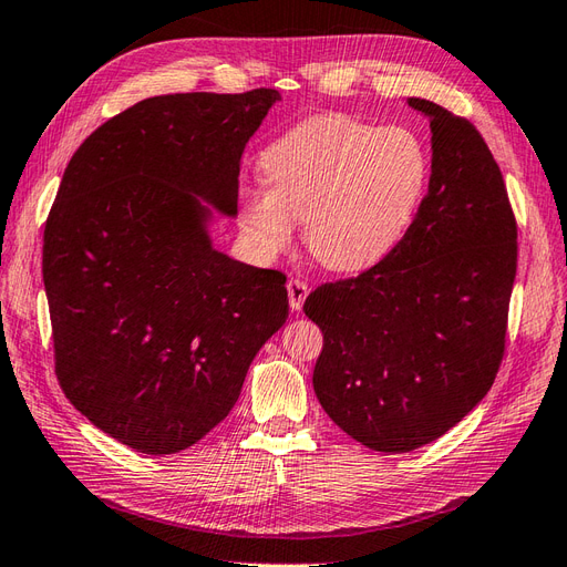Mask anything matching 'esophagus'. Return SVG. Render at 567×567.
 I'll use <instances>...</instances> for the list:
<instances>
[{
	"label": "esophagus",
	"instance_id": "34e87169",
	"mask_svg": "<svg viewBox=\"0 0 567 567\" xmlns=\"http://www.w3.org/2000/svg\"><path fill=\"white\" fill-rule=\"evenodd\" d=\"M286 288H288V302H290V310H293V312H300V310H302V302H305V298H308V293H310L308 284L300 281V279H290V281L286 284Z\"/></svg>",
	"mask_w": 567,
	"mask_h": 567
}]
</instances>
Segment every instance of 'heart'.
Returning <instances> with one entry per match:
<instances>
[{"label":"heart","instance_id":"obj_1","mask_svg":"<svg viewBox=\"0 0 567 567\" xmlns=\"http://www.w3.org/2000/svg\"><path fill=\"white\" fill-rule=\"evenodd\" d=\"M267 188L240 197L238 226L259 257L305 243L333 271L379 265L415 221L432 176L430 147L408 126H374L319 114L262 155Z\"/></svg>","mask_w":567,"mask_h":567}]
</instances>
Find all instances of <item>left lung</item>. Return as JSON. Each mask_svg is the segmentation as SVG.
Here are the masks:
<instances>
[{
	"label": "left lung",
	"instance_id": "obj_1",
	"mask_svg": "<svg viewBox=\"0 0 567 567\" xmlns=\"http://www.w3.org/2000/svg\"><path fill=\"white\" fill-rule=\"evenodd\" d=\"M408 104L432 128L415 221L379 265L319 286L302 308L324 333L312 374L321 408L381 453L436 441L492 389L517 269L508 190L484 137L430 100Z\"/></svg>",
	"mask_w": 567,
	"mask_h": 567
}]
</instances>
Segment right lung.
Here are the masks:
<instances>
[{"instance_id":"add662e5","label":"right lung","mask_w":567,"mask_h":567,"mask_svg":"<svg viewBox=\"0 0 567 567\" xmlns=\"http://www.w3.org/2000/svg\"><path fill=\"white\" fill-rule=\"evenodd\" d=\"M279 90L159 95L75 150L44 224L56 379L137 453L193 446L236 405L288 317L286 277L212 246L238 214L240 157Z\"/></svg>"}]
</instances>
